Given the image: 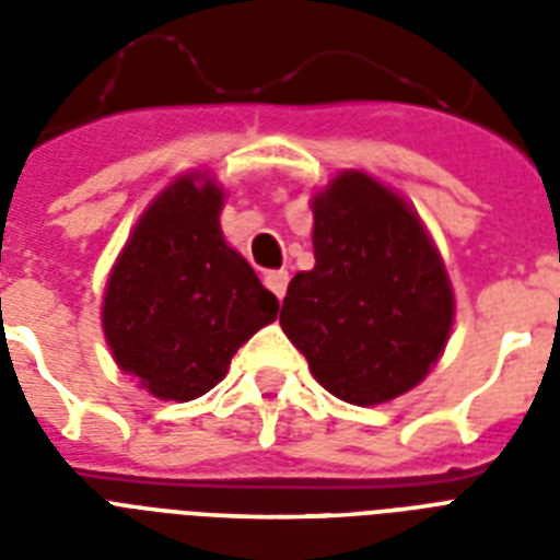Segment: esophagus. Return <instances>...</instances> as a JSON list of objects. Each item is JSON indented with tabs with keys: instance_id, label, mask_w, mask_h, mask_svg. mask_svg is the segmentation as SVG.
Listing matches in <instances>:
<instances>
[{
	"instance_id": "34e87169",
	"label": "esophagus",
	"mask_w": 560,
	"mask_h": 560,
	"mask_svg": "<svg viewBox=\"0 0 560 560\" xmlns=\"http://www.w3.org/2000/svg\"><path fill=\"white\" fill-rule=\"evenodd\" d=\"M288 281H290L288 270H270L267 276H264V284H267V288H270L279 299H284V293H288Z\"/></svg>"
}]
</instances>
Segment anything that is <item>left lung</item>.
I'll use <instances>...</instances> for the list:
<instances>
[{"label":"left lung","mask_w":560,"mask_h":560,"mask_svg":"<svg viewBox=\"0 0 560 560\" xmlns=\"http://www.w3.org/2000/svg\"><path fill=\"white\" fill-rule=\"evenodd\" d=\"M314 258L279 323L316 381L358 407L421 383L451 334L453 290L416 211L346 171L314 200Z\"/></svg>","instance_id":"8db88e82"}]
</instances>
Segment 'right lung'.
I'll return each instance as SVG.
<instances>
[{"instance_id":"add662e5","label":"right lung","mask_w":560,"mask_h":560,"mask_svg":"<svg viewBox=\"0 0 560 560\" xmlns=\"http://www.w3.org/2000/svg\"><path fill=\"white\" fill-rule=\"evenodd\" d=\"M197 179L179 177L144 211L104 296L113 358L165 400L218 386L235 351L279 314V299L223 241V191Z\"/></svg>"}]
</instances>
